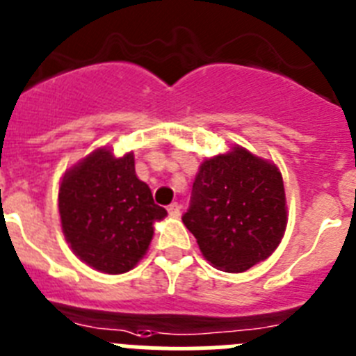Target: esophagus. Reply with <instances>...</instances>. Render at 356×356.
Returning a JSON list of instances; mask_svg holds the SVG:
<instances>
[{
    "label": "esophagus",
    "instance_id": "esophagus-1",
    "mask_svg": "<svg viewBox=\"0 0 356 356\" xmlns=\"http://www.w3.org/2000/svg\"><path fill=\"white\" fill-rule=\"evenodd\" d=\"M168 214L174 218H177L179 214H181V204H177V202H172L170 206H168Z\"/></svg>",
    "mask_w": 356,
    "mask_h": 356
}]
</instances>
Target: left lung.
<instances>
[{
  "instance_id": "obj_1",
  "label": "left lung",
  "mask_w": 356,
  "mask_h": 356,
  "mask_svg": "<svg viewBox=\"0 0 356 356\" xmlns=\"http://www.w3.org/2000/svg\"><path fill=\"white\" fill-rule=\"evenodd\" d=\"M182 222L214 268L229 273L250 270L273 254L286 232L282 174L241 147L206 159Z\"/></svg>"
}]
</instances>
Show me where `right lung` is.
I'll list each match as a JSON object with an SVG mask.
<instances>
[{
	"mask_svg": "<svg viewBox=\"0 0 356 356\" xmlns=\"http://www.w3.org/2000/svg\"><path fill=\"white\" fill-rule=\"evenodd\" d=\"M60 218L74 254L102 273H126L145 255L166 211L134 172L133 154L99 149L63 177Z\"/></svg>",
	"mask_w": 356,
	"mask_h": 356,
	"instance_id": "1",
	"label": "right lung"
}]
</instances>
